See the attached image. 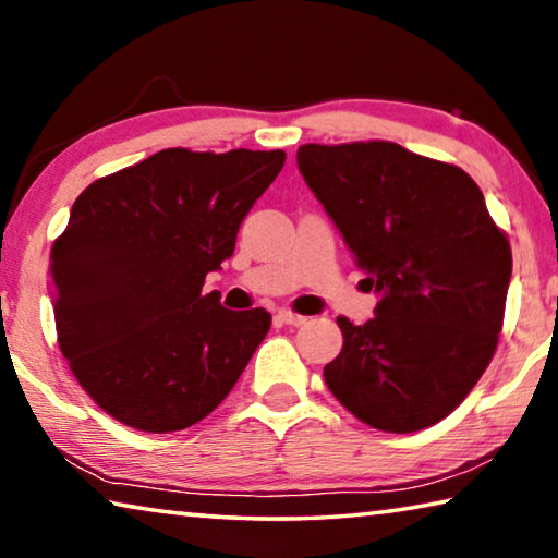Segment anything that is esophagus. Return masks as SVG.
Masks as SVG:
<instances>
[{
    "mask_svg": "<svg viewBox=\"0 0 558 558\" xmlns=\"http://www.w3.org/2000/svg\"><path fill=\"white\" fill-rule=\"evenodd\" d=\"M278 317L282 319V323H286V325H292V327H300V325H305V323H307V317H305V315L292 313V310H280Z\"/></svg>",
    "mask_w": 558,
    "mask_h": 558,
    "instance_id": "esophagus-1",
    "label": "esophagus"
}]
</instances>
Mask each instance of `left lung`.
Here are the masks:
<instances>
[{"instance_id": "left-lung-1", "label": "left lung", "mask_w": 558, "mask_h": 558, "mask_svg": "<svg viewBox=\"0 0 558 558\" xmlns=\"http://www.w3.org/2000/svg\"><path fill=\"white\" fill-rule=\"evenodd\" d=\"M298 167L381 292L369 323L337 317L344 344L325 384L372 428L433 426L495 356L512 278L507 233L468 172L386 140L302 145Z\"/></svg>"}]
</instances>
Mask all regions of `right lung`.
<instances>
[{
  "mask_svg": "<svg viewBox=\"0 0 558 558\" xmlns=\"http://www.w3.org/2000/svg\"><path fill=\"white\" fill-rule=\"evenodd\" d=\"M282 165V149L169 147L75 199L51 248L56 335L75 381L116 421L184 430L239 381L270 315L231 313L202 288Z\"/></svg>",
  "mask_w": 558,
  "mask_h": 558,
  "instance_id": "add662e5",
  "label": "right lung"
}]
</instances>
